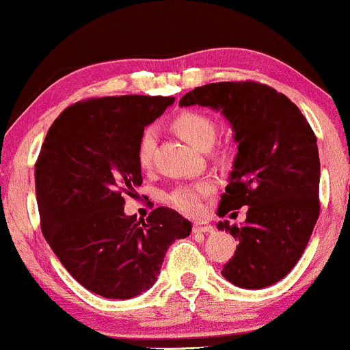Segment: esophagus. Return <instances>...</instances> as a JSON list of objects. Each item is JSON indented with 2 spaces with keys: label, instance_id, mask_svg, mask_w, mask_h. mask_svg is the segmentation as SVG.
<instances>
[{
  "label": "esophagus",
  "instance_id": "esophagus-1",
  "mask_svg": "<svg viewBox=\"0 0 350 350\" xmlns=\"http://www.w3.org/2000/svg\"><path fill=\"white\" fill-rule=\"evenodd\" d=\"M213 231H215V228H213V226L209 223H195V224H193V232L208 234V232H213Z\"/></svg>",
  "mask_w": 350,
  "mask_h": 350
}]
</instances>
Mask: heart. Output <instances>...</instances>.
Listing matches in <instances>:
<instances>
[{
    "instance_id": "heart-1",
    "label": "heart",
    "mask_w": 350,
    "mask_h": 350,
    "mask_svg": "<svg viewBox=\"0 0 350 350\" xmlns=\"http://www.w3.org/2000/svg\"><path fill=\"white\" fill-rule=\"evenodd\" d=\"M174 129L187 141L190 146L196 149H206L211 147L216 137V126L211 118L206 114L198 113V111H183L174 119ZM155 141L157 134L149 127L146 129L139 139L137 146V159L141 167H149L152 162V154L155 149ZM213 191V183L208 180H201L198 183L185 185V187L176 188L175 191L170 193L168 200L178 208L180 211L185 213H198L201 209V201L208 193Z\"/></svg>"
}]
</instances>
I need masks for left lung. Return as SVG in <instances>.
Returning a JSON list of instances; mask_svg holds the SVG:
<instances>
[{"label": "left lung", "mask_w": 350, "mask_h": 350, "mask_svg": "<svg viewBox=\"0 0 350 350\" xmlns=\"http://www.w3.org/2000/svg\"><path fill=\"white\" fill-rule=\"evenodd\" d=\"M196 105L219 111L237 144L219 213L249 206L244 224L217 223L239 242L221 273L239 288H265L297 265L318 221L316 135L297 105L256 81L209 83L180 100Z\"/></svg>", "instance_id": "1"}]
</instances>
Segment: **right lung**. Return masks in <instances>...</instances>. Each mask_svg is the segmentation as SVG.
<instances>
[{
    "instance_id": "obj_1",
    "label": "right lung",
    "mask_w": 350,
    "mask_h": 350,
    "mask_svg": "<svg viewBox=\"0 0 350 350\" xmlns=\"http://www.w3.org/2000/svg\"><path fill=\"white\" fill-rule=\"evenodd\" d=\"M174 96L93 98L53 121L36 163L40 228L62 265L86 290L129 299L157 282L167 249L191 223L160 206L146 221L124 213L142 185L137 159L144 127Z\"/></svg>"
}]
</instances>
